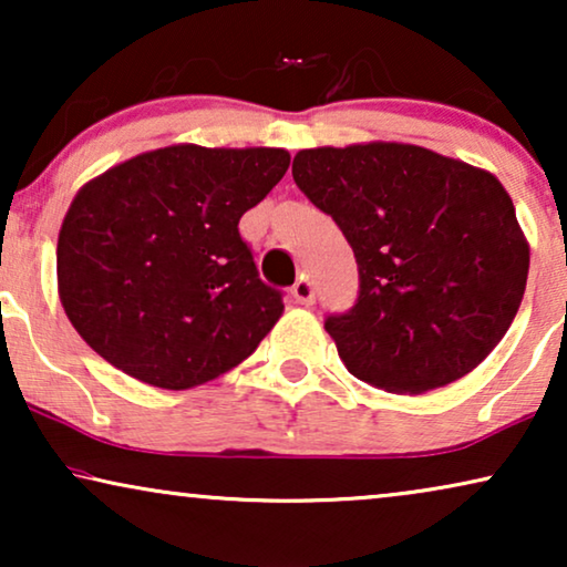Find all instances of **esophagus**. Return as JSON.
Listing matches in <instances>:
<instances>
[{"label": "esophagus", "mask_w": 567, "mask_h": 567, "mask_svg": "<svg viewBox=\"0 0 567 567\" xmlns=\"http://www.w3.org/2000/svg\"><path fill=\"white\" fill-rule=\"evenodd\" d=\"M291 297H293V301H297V305H305V307L315 305L312 284H309L307 278H301V281H297V284L291 286Z\"/></svg>", "instance_id": "esophagus-1"}]
</instances>
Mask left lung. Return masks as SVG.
Here are the masks:
<instances>
[{
    "instance_id": "8db88e82",
    "label": "left lung",
    "mask_w": 567,
    "mask_h": 567,
    "mask_svg": "<svg viewBox=\"0 0 567 567\" xmlns=\"http://www.w3.org/2000/svg\"><path fill=\"white\" fill-rule=\"evenodd\" d=\"M291 175L359 262L353 309L324 322L353 377L423 394L487 359L529 276V243L498 177L405 142L301 150Z\"/></svg>"
}]
</instances>
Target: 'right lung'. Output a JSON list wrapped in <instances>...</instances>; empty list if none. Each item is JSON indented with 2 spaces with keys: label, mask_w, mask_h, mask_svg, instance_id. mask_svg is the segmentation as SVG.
Masks as SVG:
<instances>
[{
  "label": "right lung",
  "mask_w": 567,
  "mask_h": 567,
  "mask_svg": "<svg viewBox=\"0 0 567 567\" xmlns=\"http://www.w3.org/2000/svg\"><path fill=\"white\" fill-rule=\"evenodd\" d=\"M289 162L276 146L173 144L84 183L56 245L59 299L84 343L159 390L243 363L284 305L237 224Z\"/></svg>",
  "instance_id": "obj_1"
}]
</instances>
